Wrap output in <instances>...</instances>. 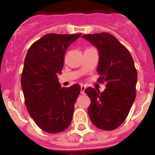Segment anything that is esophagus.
<instances>
[{
	"mask_svg": "<svg viewBox=\"0 0 155 155\" xmlns=\"http://www.w3.org/2000/svg\"><path fill=\"white\" fill-rule=\"evenodd\" d=\"M85 89H86L85 86L81 85V93H82V94H84V93H85Z\"/></svg>",
	"mask_w": 155,
	"mask_h": 155,
	"instance_id": "esophagus-1",
	"label": "esophagus"
}]
</instances>
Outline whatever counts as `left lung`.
Masks as SVG:
<instances>
[{
	"instance_id": "8db88e82",
	"label": "left lung",
	"mask_w": 155,
	"mask_h": 155,
	"mask_svg": "<svg viewBox=\"0 0 155 155\" xmlns=\"http://www.w3.org/2000/svg\"><path fill=\"white\" fill-rule=\"evenodd\" d=\"M98 50V81L105 82L103 91L88 87L91 99L88 115L97 128L112 130L125 121L136 96L137 72L130 52L108 33L82 36Z\"/></svg>"
}]
</instances>
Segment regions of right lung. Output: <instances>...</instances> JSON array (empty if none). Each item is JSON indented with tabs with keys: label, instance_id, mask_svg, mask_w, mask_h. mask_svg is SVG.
I'll return each instance as SVG.
<instances>
[{
	"label": "right lung",
	"instance_id": "1",
	"mask_svg": "<svg viewBox=\"0 0 155 155\" xmlns=\"http://www.w3.org/2000/svg\"><path fill=\"white\" fill-rule=\"evenodd\" d=\"M81 34H48L34 43L27 52L21 75L27 110L39 128L56 134L65 130L72 121L74 104L81 87L76 83L61 87L67 48Z\"/></svg>",
	"mask_w": 155,
	"mask_h": 155
}]
</instances>
